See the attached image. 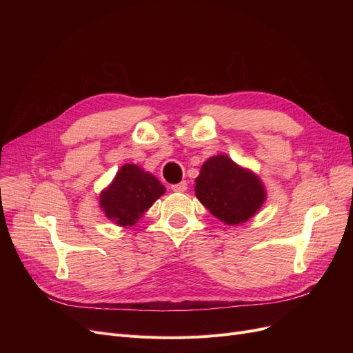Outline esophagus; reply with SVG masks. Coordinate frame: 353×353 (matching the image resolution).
I'll use <instances>...</instances> for the list:
<instances>
[{"mask_svg": "<svg viewBox=\"0 0 353 353\" xmlns=\"http://www.w3.org/2000/svg\"><path fill=\"white\" fill-rule=\"evenodd\" d=\"M170 188H172L175 193H184V191H187V183L185 181H181L179 184H174Z\"/></svg>", "mask_w": 353, "mask_h": 353, "instance_id": "1", "label": "esophagus"}]
</instances>
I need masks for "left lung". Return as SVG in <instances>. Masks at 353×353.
<instances>
[{
    "label": "left lung",
    "instance_id": "1",
    "mask_svg": "<svg viewBox=\"0 0 353 353\" xmlns=\"http://www.w3.org/2000/svg\"><path fill=\"white\" fill-rule=\"evenodd\" d=\"M194 190L201 205L227 225L249 221L266 199L259 176L225 154L213 156L203 163Z\"/></svg>",
    "mask_w": 353,
    "mask_h": 353
}]
</instances>
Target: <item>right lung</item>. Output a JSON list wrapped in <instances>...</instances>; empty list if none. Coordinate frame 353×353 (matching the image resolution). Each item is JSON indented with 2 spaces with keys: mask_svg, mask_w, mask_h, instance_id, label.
Masks as SVG:
<instances>
[{
  "mask_svg": "<svg viewBox=\"0 0 353 353\" xmlns=\"http://www.w3.org/2000/svg\"><path fill=\"white\" fill-rule=\"evenodd\" d=\"M165 194V187L152 174L137 165H123L101 191L100 206L110 221L121 227H131L153 203Z\"/></svg>",
  "mask_w": 353,
  "mask_h": 353,
  "instance_id": "1",
  "label": "right lung"
}]
</instances>
